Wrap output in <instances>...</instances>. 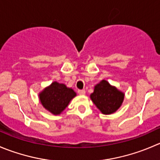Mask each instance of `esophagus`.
Instances as JSON below:
<instances>
[{"label":"esophagus","instance_id":"1","mask_svg":"<svg viewBox=\"0 0 160 160\" xmlns=\"http://www.w3.org/2000/svg\"><path fill=\"white\" fill-rule=\"evenodd\" d=\"M85 93H86L85 90H78V94L80 95H84Z\"/></svg>","mask_w":160,"mask_h":160}]
</instances>
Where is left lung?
Instances as JSON below:
<instances>
[{
  "instance_id": "8db88e82",
  "label": "left lung",
  "mask_w": 160,
  "mask_h": 160,
  "mask_svg": "<svg viewBox=\"0 0 160 160\" xmlns=\"http://www.w3.org/2000/svg\"><path fill=\"white\" fill-rule=\"evenodd\" d=\"M90 97L103 114L108 115L115 112L121 106L124 94L116 87L110 85L108 81L102 80L94 86V92Z\"/></svg>"
}]
</instances>
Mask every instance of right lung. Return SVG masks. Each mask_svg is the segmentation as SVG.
Wrapping results in <instances>:
<instances>
[{
  "mask_svg": "<svg viewBox=\"0 0 160 160\" xmlns=\"http://www.w3.org/2000/svg\"><path fill=\"white\" fill-rule=\"evenodd\" d=\"M76 95L77 94L72 88L56 81L39 94L43 106L54 115H59Z\"/></svg>",
  "mask_w": 160,
  "mask_h": 160,
  "instance_id": "1",
  "label": "right lung"
}]
</instances>
